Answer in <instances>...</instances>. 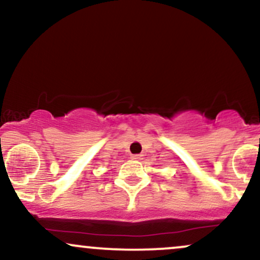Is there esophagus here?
Returning <instances> with one entry per match:
<instances>
[{
	"mask_svg": "<svg viewBox=\"0 0 260 260\" xmlns=\"http://www.w3.org/2000/svg\"><path fill=\"white\" fill-rule=\"evenodd\" d=\"M131 157H132L133 160H142L143 159L142 155L140 154H133V155H131Z\"/></svg>",
	"mask_w": 260,
	"mask_h": 260,
	"instance_id": "obj_1",
	"label": "esophagus"
}]
</instances>
